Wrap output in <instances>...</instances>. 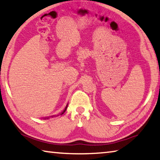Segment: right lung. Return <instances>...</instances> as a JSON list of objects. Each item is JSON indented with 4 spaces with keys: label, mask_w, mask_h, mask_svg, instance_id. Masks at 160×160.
Here are the masks:
<instances>
[{
    "label": "right lung",
    "mask_w": 160,
    "mask_h": 160,
    "mask_svg": "<svg viewBox=\"0 0 160 160\" xmlns=\"http://www.w3.org/2000/svg\"><path fill=\"white\" fill-rule=\"evenodd\" d=\"M67 107H68V105H67V106H66V108H65V109L63 110V112H62L61 113V115H62V114H63V113H64V112H66V109H67ZM53 116H51V117H53Z\"/></svg>",
    "instance_id": "add662e5"
}]
</instances>
